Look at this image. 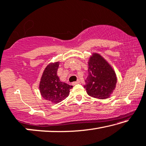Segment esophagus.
I'll list each match as a JSON object with an SVG mask.
<instances>
[{
  "label": "esophagus",
  "mask_w": 146,
  "mask_h": 146,
  "mask_svg": "<svg viewBox=\"0 0 146 146\" xmlns=\"http://www.w3.org/2000/svg\"><path fill=\"white\" fill-rule=\"evenodd\" d=\"M79 83H80V80H78L77 81L72 82V84H73V85H75V84H79Z\"/></svg>",
  "instance_id": "1"
}]
</instances>
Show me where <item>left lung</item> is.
<instances>
[{
	"label": "left lung",
	"instance_id": "obj_1",
	"mask_svg": "<svg viewBox=\"0 0 146 146\" xmlns=\"http://www.w3.org/2000/svg\"><path fill=\"white\" fill-rule=\"evenodd\" d=\"M88 75L84 88L90 96L107 99L116 87L117 78L114 69L100 54L92 53L88 62Z\"/></svg>",
	"mask_w": 146,
	"mask_h": 146
}]
</instances>
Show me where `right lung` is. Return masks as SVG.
I'll return each instance as SVG.
<instances>
[{
    "instance_id": "1",
    "label": "right lung",
    "mask_w": 146,
    "mask_h": 146,
    "mask_svg": "<svg viewBox=\"0 0 146 146\" xmlns=\"http://www.w3.org/2000/svg\"><path fill=\"white\" fill-rule=\"evenodd\" d=\"M59 64V62L48 64L39 83V90L42 97L52 104H58L66 99L73 87L60 80L57 75Z\"/></svg>"
}]
</instances>
